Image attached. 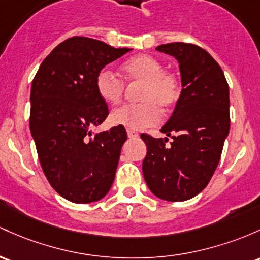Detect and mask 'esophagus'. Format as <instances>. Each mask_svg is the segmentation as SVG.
Segmentation results:
<instances>
[{"instance_id":"1","label":"esophagus","mask_w":260,"mask_h":260,"mask_svg":"<svg viewBox=\"0 0 260 260\" xmlns=\"http://www.w3.org/2000/svg\"><path fill=\"white\" fill-rule=\"evenodd\" d=\"M127 136L129 137V138H137L138 137V132H136V131L131 129V128H128L127 129Z\"/></svg>"}]
</instances>
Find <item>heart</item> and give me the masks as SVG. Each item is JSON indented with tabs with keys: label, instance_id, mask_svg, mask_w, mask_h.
<instances>
[{
	"label": "heart",
	"instance_id": "1",
	"mask_svg": "<svg viewBox=\"0 0 260 260\" xmlns=\"http://www.w3.org/2000/svg\"><path fill=\"white\" fill-rule=\"evenodd\" d=\"M127 81L142 82L139 104H124L115 108L110 116L111 123L131 129H143L160 121V106L169 110L181 96V81L175 73L162 69L160 60L152 55L141 54L122 65ZM99 96L108 104H117L122 99L125 82L108 68L98 73L95 80Z\"/></svg>",
	"mask_w": 260,
	"mask_h": 260
}]
</instances>
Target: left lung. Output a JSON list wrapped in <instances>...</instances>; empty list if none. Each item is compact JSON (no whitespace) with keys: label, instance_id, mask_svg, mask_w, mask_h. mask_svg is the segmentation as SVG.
Instances as JSON below:
<instances>
[{"label":"left lung","instance_id":"8db88e82","mask_svg":"<svg viewBox=\"0 0 260 260\" xmlns=\"http://www.w3.org/2000/svg\"><path fill=\"white\" fill-rule=\"evenodd\" d=\"M173 55L181 73V96L161 132L169 139L143 133L147 155L143 176L156 198L185 201L207 186L230 132V90L217 61L190 43L155 48Z\"/></svg>","mask_w":260,"mask_h":260}]
</instances>
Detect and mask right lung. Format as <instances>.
<instances>
[{
    "label": "right lung",
    "instance_id": "add662e5",
    "mask_svg": "<svg viewBox=\"0 0 260 260\" xmlns=\"http://www.w3.org/2000/svg\"><path fill=\"white\" fill-rule=\"evenodd\" d=\"M131 49L87 37H71L50 51L30 90L29 127L44 175L75 204L102 199L115 180L123 125L91 133L108 116L96 91V75Z\"/></svg>",
    "mask_w": 260,
    "mask_h": 260
}]
</instances>
